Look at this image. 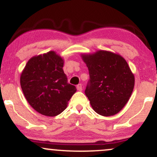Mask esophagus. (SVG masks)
<instances>
[{
	"label": "esophagus",
	"mask_w": 157,
	"mask_h": 157,
	"mask_svg": "<svg viewBox=\"0 0 157 157\" xmlns=\"http://www.w3.org/2000/svg\"><path fill=\"white\" fill-rule=\"evenodd\" d=\"M77 89L78 90V91H81L82 90V85L81 84H78L77 86Z\"/></svg>",
	"instance_id": "34e87169"
}]
</instances>
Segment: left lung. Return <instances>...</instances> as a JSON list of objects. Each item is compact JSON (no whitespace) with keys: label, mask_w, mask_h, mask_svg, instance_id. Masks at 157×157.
<instances>
[{"label":"left lung","mask_w":157,"mask_h":157,"mask_svg":"<svg viewBox=\"0 0 157 157\" xmlns=\"http://www.w3.org/2000/svg\"><path fill=\"white\" fill-rule=\"evenodd\" d=\"M89 71L86 95L95 112L110 117L120 112L129 100L135 83L134 74L119 54L98 50L81 54Z\"/></svg>","instance_id":"left-lung-1"}]
</instances>
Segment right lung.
I'll return each instance as SVG.
<instances>
[{
	"label": "right lung",
	"mask_w": 157,
	"mask_h": 157,
	"mask_svg": "<svg viewBox=\"0 0 157 157\" xmlns=\"http://www.w3.org/2000/svg\"><path fill=\"white\" fill-rule=\"evenodd\" d=\"M64 60L55 51L28 60L20 77L21 89L30 105L44 116L55 117L67 107L77 89L68 83Z\"/></svg>",
	"instance_id": "right-lung-1"
}]
</instances>
